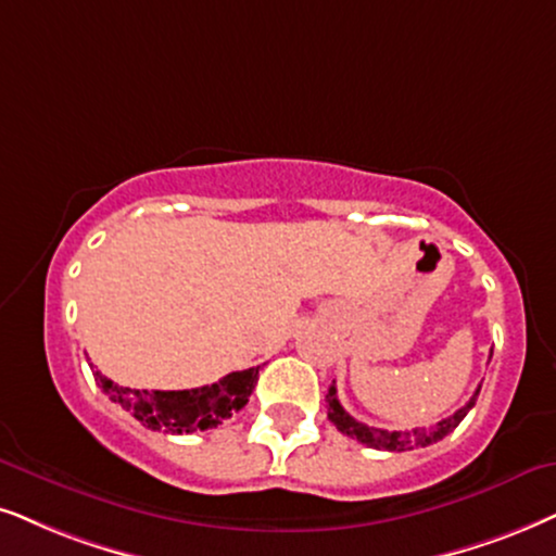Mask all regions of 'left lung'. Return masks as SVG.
<instances>
[{"instance_id":"1","label":"left lung","mask_w":556,"mask_h":556,"mask_svg":"<svg viewBox=\"0 0 556 556\" xmlns=\"http://www.w3.org/2000/svg\"><path fill=\"white\" fill-rule=\"evenodd\" d=\"M490 356H493V351H490ZM477 395H480V388L475 390V395L469 397L467 403L454 413V416L439 420L435 426L416 428L413 433L410 431H384V428H371L367 424H359L356 418H351L349 413L343 410V405L339 403V395H336V384H330L326 403H328V420L336 428H339L341 433H346V435H351V439L359 441V444H367L371 448H384V452H405V448H413V446L435 444V441H441L444 435L452 433L454 428L459 426L462 420H465L467 413L475 407Z\"/></svg>"}]
</instances>
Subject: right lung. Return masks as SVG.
Segmentation results:
<instances>
[{
	"label": "right lung",
	"instance_id": "right-lung-1",
	"mask_svg": "<svg viewBox=\"0 0 556 556\" xmlns=\"http://www.w3.org/2000/svg\"><path fill=\"white\" fill-rule=\"evenodd\" d=\"M97 384L112 403L128 410L151 431L194 433L207 431L249 403L258 382V367L230 371L220 382L194 390H130L94 371Z\"/></svg>",
	"mask_w": 556,
	"mask_h": 556
}]
</instances>
